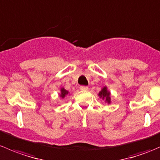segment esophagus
Instances as JSON below:
<instances>
[{
  "mask_svg": "<svg viewBox=\"0 0 160 160\" xmlns=\"http://www.w3.org/2000/svg\"><path fill=\"white\" fill-rule=\"evenodd\" d=\"M80 89L81 90H88V87L87 86H80Z\"/></svg>",
  "mask_w": 160,
  "mask_h": 160,
  "instance_id": "esophagus-1",
  "label": "esophagus"
}]
</instances>
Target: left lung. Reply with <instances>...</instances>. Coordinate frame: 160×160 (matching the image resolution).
<instances>
[{"mask_svg":"<svg viewBox=\"0 0 160 160\" xmlns=\"http://www.w3.org/2000/svg\"><path fill=\"white\" fill-rule=\"evenodd\" d=\"M110 95H111V93H110V92L108 90L107 87H104V88H103L102 89H101V91L99 92V93H98V96H99L101 98H102L103 100H104V101H105L108 104H110L111 103Z\"/></svg>","mask_w":160,"mask_h":160,"instance_id":"1","label":"left lung"}]
</instances>
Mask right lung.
I'll return each mask as SVG.
<instances>
[{"mask_svg": "<svg viewBox=\"0 0 160 160\" xmlns=\"http://www.w3.org/2000/svg\"><path fill=\"white\" fill-rule=\"evenodd\" d=\"M60 91H61V93H60V95H59V96H60V98H65V97L69 93V91H67V90L64 89L63 88H61Z\"/></svg>", "mask_w": 160, "mask_h": 160, "instance_id": "right-lung-1", "label": "right lung"}]
</instances>
